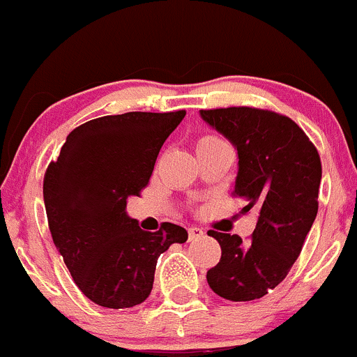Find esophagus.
<instances>
[{"instance_id": "esophagus-1", "label": "esophagus", "mask_w": 357, "mask_h": 357, "mask_svg": "<svg viewBox=\"0 0 357 357\" xmlns=\"http://www.w3.org/2000/svg\"><path fill=\"white\" fill-rule=\"evenodd\" d=\"M204 231L203 229L196 227V225H192V227H189V239L192 241V239H197V238H203Z\"/></svg>"}]
</instances>
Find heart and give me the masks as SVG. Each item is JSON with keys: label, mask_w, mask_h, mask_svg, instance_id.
<instances>
[{"label": "heart", "mask_w": 357, "mask_h": 357, "mask_svg": "<svg viewBox=\"0 0 357 357\" xmlns=\"http://www.w3.org/2000/svg\"><path fill=\"white\" fill-rule=\"evenodd\" d=\"M220 139H217V137H203V139H199V142H197V146H201V144H210V142H218Z\"/></svg>", "instance_id": "1"}]
</instances>
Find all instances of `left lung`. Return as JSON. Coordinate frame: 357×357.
<instances>
[{"label":"left lung","mask_w":357,"mask_h":357,"mask_svg":"<svg viewBox=\"0 0 357 357\" xmlns=\"http://www.w3.org/2000/svg\"><path fill=\"white\" fill-rule=\"evenodd\" d=\"M238 151L234 194L257 208L250 241L210 231L222 248L206 273L211 290L232 302L262 298L290 273L317 215L321 160L316 147L287 116L255 107L199 111Z\"/></svg>","instance_id":"obj_1"}]
</instances>
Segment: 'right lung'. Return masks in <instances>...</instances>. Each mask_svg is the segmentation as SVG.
<instances>
[{"label": "right lung", "mask_w": 357, "mask_h": 357, "mask_svg": "<svg viewBox=\"0 0 357 357\" xmlns=\"http://www.w3.org/2000/svg\"><path fill=\"white\" fill-rule=\"evenodd\" d=\"M185 111L125 112L77 126L45 174L48 225L74 283L107 309L142 303L151 295L158 257L187 231L165 222L147 232L126 213L153 175L161 146Z\"/></svg>", "instance_id": "right-lung-1"}]
</instances>
